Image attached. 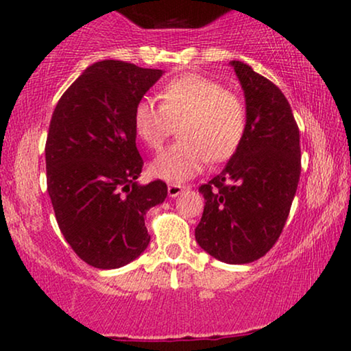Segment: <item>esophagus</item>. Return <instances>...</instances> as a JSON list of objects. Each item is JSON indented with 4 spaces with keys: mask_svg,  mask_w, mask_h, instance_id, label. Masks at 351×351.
<instances>
[{
    "mask_svg": "<svg viewBox=\"0 0 351 351\" xmlns=\"http://www.w3.org/2000/svg\"><path fill=\"white\" fill-rule=\"evenodd\" d=\"M185 190L184 185H179V184H171L167 186V195L171 196V198H176V196H179L182 191Z\"/></svg>",
    "mask_w": 351,
    "mask_h": 351,
    "instance_id": "34e87169",
    "label": "esophagus"
}]
</instances>
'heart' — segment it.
Segmentation results:
<instances>
[{"instance_id":"obj_1","label":"heart","mask_w":351,"mask_h":351,"mask_svg":"<svg viewBox=\"0 0 351 351\" xmlns=\"http://www.w3.org/2000/svg\"><path fill=\"white\" fill-rule=\"evenodd\" d=\"M161 107L138 100L132 123L141 141L152 150L161 148L179 126L180 141L153 160L158 179L185 182L198 176L208 161H223L237 152L246 131V108L237 94L201 75L172 80L160 93Z\"/></svg>"}]
</instances>
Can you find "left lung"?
I'll return each mask as SVG.
<instances>
[{
  "mask_svg": "<svg viewBox=\"0 0 351 351\" xmlns=\"http://www.w3.org/2000/svg\"><path fill=\"white\" fill-rule=\"evenodd\" d=\"M246 102L237 152L199 186L204 213L196 243L220 262L257 261L278 241L300 177V136L285 94L241 60H232Z\"/></svg>",
  "mask_w": 351,
  "mask_h": 351,
  "instance_id": "left-lung-1",
  "label": "left lung"
}]
</instances>
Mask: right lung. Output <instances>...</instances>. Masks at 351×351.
<instances>
[{
  "label": "right lung",
  "mask_w": 351,
  "mask_h": 351,
  "mask_svg": "<svg viewBox=\"0 0 351 351\" xmlns=\"http://www.w3.org/2000/svg\"><path fill=\"white\" fill-rule=\"evenodd\" d=\"M165 71L121 60L88 66L56 105L46 141L47 193L66 243L102 270L145 251V214L167 196L162 180L138 184L143 160L132 113Z\"/></svg>",
  "instance_id": "1"
}]
</instances>
